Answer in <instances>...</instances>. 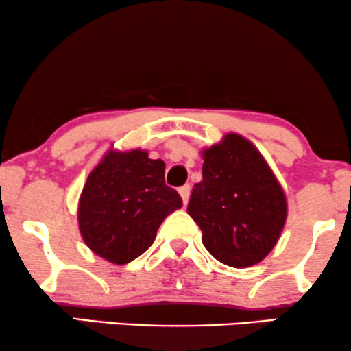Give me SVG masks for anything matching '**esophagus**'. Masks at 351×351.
<instances>
[{
    "label": "esophagus",
    "mask_w": 351,
    "mask_h": 351,
    "mask_svg": "<svg viewBox=\"0 0 351 351\" xmlns=\"http://www.w3.org/2000/svg\"><path fill=\"white\" fill-rule=\"evenodd\" d=\"M178 191H180V196H181V199H183V204L186 206V204H188V201H189L191 186H189V184H184V186H181V188H180Z\"/></svg>",
    "instance_id": "34e87169"
}]
</instances>
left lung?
I'll return each instance as SVG.
<instances>
[{"mask_svg": "<svg viewBox=\"0 0 351 351\" xmlns=\"http://www.w3.org/2000/svg\"><path fill=\"white\" fill-rule=\"evenodd\" d=\"M202 181L194 184L188 214L206 250L230 267L264 259L287 220V197L267 162L243 136L230 132L202 150Z\"/></svg>", "mask_w": 351, "mask_h": 351, "instance_id": "left-lung-1", "label": "left lung"}]
</instances>
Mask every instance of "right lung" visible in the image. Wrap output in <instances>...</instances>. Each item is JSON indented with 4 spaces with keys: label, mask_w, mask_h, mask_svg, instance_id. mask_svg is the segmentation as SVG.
<instances>
[{
    "label": "right lung",
    "mask_w": 351,
    "mask_h": 351,
    "mask_svg": "<svg viewBox=\"0 0 351 351\" xmlns=\"http://www.w3.org/2000/svg\"><path fill=\"white\" fill-rule=\"evenodd\" d=\"M183 207L165 184V163L147 150L110 149L90 171L79 199L77 221L86 245L113 264L147 251L162 221Z\"/></svg>",
    "instance_id": "obj_1"
}]
</instances>
